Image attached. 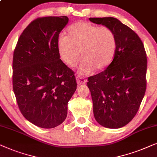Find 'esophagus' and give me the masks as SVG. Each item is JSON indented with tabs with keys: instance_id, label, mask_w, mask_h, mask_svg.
I'll return each mask as SVG.
<instances>
[{
	"instance_id": "obj_1",
	"label": "esophagus",
	"mask_w": 157,
	"mask_h": 157,
	"mask_svg": "<svg viewBox=\"0 0 157 157\" xmlns=\"http://www.w3.org/2000/svg\"><path fill=\"white\" fill-rule=\"evenodd\" d=\"M76 80H77V82L78 85L85 84V82H86V80H85L82 77L79 76V75L76 76Z\"/></svg>"
}]
</instances>
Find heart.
Masks as SVG:
<instances>
[{
  "instance_id": "obj_1",
  "label": "heart",
  "mask_w": 157,
  "mask_h": 157,
  "mask_svg": "<svg viewBox=\"0 0 157 157\" xmlns=\"http://www.w3.org/2000/svg\"><path fill=\"white\" fill-rule=\"evenodd\" d=\"M67 33V36H60L57 39L58 52L62 62L70 67L76 66L82 57L78 69L80 75H89L95 69L105 70L113 61L117 39L110 29L79 21L71 25Z\"/></svg>"
}]
</instances>
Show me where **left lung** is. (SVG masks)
Wrapping results in <instances>:
<instances>
[{
	"label": "left lung",
	"instance_id": "1",
	"mask_svg": "<svg viewBox=\"0 0 157 157\" xmlns=\"http://www.w3.org/2000/svg\"><path fill=\"white\" fill-rule=\"evenodd\" d=\"M89 19L111 29L117 39L113 61L105 71L90 77L87 83L94 116L102 126L121 128L134 118L145 95L147 54L139 36L118 19Z\"/></svg>",
	"mask_w": 157,
	"mask_h": 157
}]
</instances>
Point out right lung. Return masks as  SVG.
Listing matches in <instances>:
<instances>
[{"label":"right lung","instance_id":"add662e5","mask_svg":"<svg viewBox=\"0 0 157 157\" xmlns=\"http://www.w3.org/2000/svg\"><path fill=\"white\" fill-rule=\"evenodd\" d=\"M67 16L33 21L18 39L13 58V89L24 118L52 128L64 122L77 89L75 73L60 59L57 41Z\"/></svg>","mask_w":157,"mask_h":157}]
</instances>
